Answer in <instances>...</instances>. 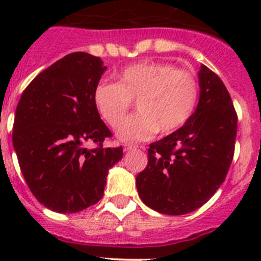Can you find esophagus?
Segmentation results:
<instances>
[{
    "label": "esophagus",
    "mask_w": 261,
    "mask_h": 261,
    "mask_svg": "<svg viewBox=\"0 0 261 261\" xmlns=\"http://www.w3.org/2000/svg\"><path fill=\"white\" fill-rule=\"evenodd\" d=\"M136 147V145H132V144H125L123 146V149H124V151H129V150H132V149H135Z\"/></svg>",
    "instance_id": "obj_1"
}]
</instances>
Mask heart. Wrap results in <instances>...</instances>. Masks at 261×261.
Here are the masks:
<instances>
[{
  "mask_svg": "<svg viewBox=\"0 0 261 261\" xmlns=\"http://www.w3.org/2000/svg\"><path fill=\"white\" fill-rule=\"evenodd\" d=\"M136 100L138 112L117 129L121 141H145L161 130L171 133L190 120L199 100V82L192 71L167 62L145 61L126 66L116 82H99L94 105L99 115L116 128Z\"/></svg>",
  "mask_w": 261,
  "mask_h": 261,
  "instance_id": "obj_1",
  "label": "heart"
}]
</instances>
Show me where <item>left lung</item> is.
I'll return each mask as SVG.
<instances>
[{
    "mask_svg": "<svg viewBox=\"0 0 261 261\" xmlns=\"http://www.w3.org/2000/svg\"><path fill=\"white\" fill-rule=\"evenodd\" d=\"M199 105L181 128L150 144L136 177L142 202L170 216L199 209L225 180L234 156L238 116L221 78L201 65Z\"/></svg>",
    "mask_w": 261,
    "mask_h": 261,
    "instance_id": "left-lung-1",
    "label": "left lung"
}]
</instances>
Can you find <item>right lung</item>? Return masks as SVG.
<instances>
[{
  "label": "right lung",
  "mask_w": 261,
  "mask_h": 261,
  "mask_svg": "<svg viewBox=\"0 0 261 261\" xmlns=\"http://www.w3.org/2000/svg\"><path fill=\"white\" fill-rule=\"evenodd\" d=\"M106 69L100 57L66 55L36 75L18 102L13 145L20 171L36 200L57 213L96 204L108 170L123 158L121 146L103 147L112 133L94 105Z\"/></svg>",
  "instance_id": "1"
}]
</instances>
